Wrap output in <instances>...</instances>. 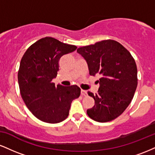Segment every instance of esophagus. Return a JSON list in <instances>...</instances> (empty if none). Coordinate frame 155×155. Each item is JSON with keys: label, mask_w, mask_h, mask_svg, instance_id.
I'll return each instance as SVG.
<instances>
[{"label": "esophagus", "mask_w": 155, "mask_h": 155, "mask_svg": "<svg viewBox=\"0 0 155 155\" xmlns=\"http://www.w3.org/2000/svg\"><path fill=\"white\" fill-rule=\"evenodd\" d=\"M81 95H83V96H87V90H81Z\"/></svg>", "instance_id": "obj_1"}]
</instances>
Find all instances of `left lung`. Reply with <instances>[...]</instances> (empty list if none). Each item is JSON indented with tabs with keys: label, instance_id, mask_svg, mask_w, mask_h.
Listing matches in <instances>:
<instances>
[{
	"label": "left lung",
	"instance_id": "8db88e82",
	"mask_svg": "<svg viewBox=\"0 0 155 155\" xmlns=\"http://www.w3.org/2000/svg\"><path fill=\"white\" fill-rule=\"evenodd\" d=\"M77 52L86 60L90 75L101 76L97 93L88 92L95 100V106L87 109V115L99 122L114 120L130 104L138 84L132 55L114 40L80 47Z\"/></svg>",
	"mask_w": 155,
	"mask_h": 155
}]
</instances>
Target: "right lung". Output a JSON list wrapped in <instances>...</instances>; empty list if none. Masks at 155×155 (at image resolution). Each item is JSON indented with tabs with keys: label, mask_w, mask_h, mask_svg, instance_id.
<instances>
[{
	"label": "right lung",
	"mask_w": 155,
	"mask_h": 155,
	"mask_svg": "<svg viewBox=\"0 0 155 155\" xmlns=\"http://www.w3.org/2000/svg\"><path fill=\"white\" fill-rule=\"evenodd\" d=\"M77 49L51 37L37 41L27 49L21 60L18 83L27 107L38 120L58 123L67 118L73 100L81 89L76 85L55 86L60 58Z\"/></svg>",
	"instance_id": "add662e5"
}]
</instances>
